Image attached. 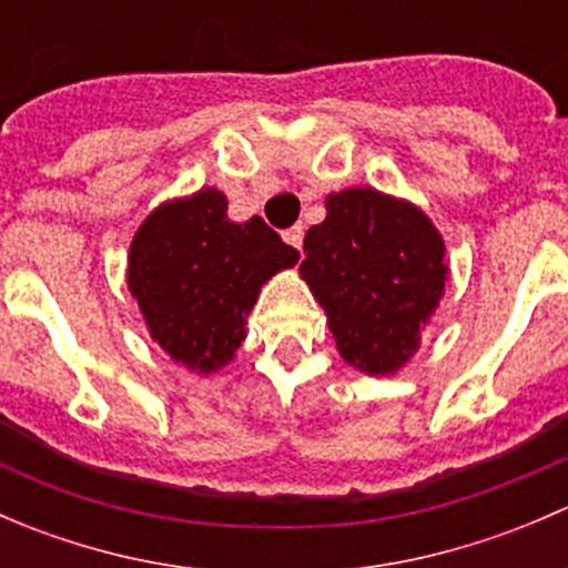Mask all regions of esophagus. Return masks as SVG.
Segmentation results:
<instances>
[{"instance_id": "esophagus-1", "label": "esophagus", "mask_w": 568, "mask_h": 568, "mask_svg": "<svg viewBox=\"0 0 568 568\" xmlns=\"http://www.w3.org/2000/svg\"><path fill=\"white\" fill-rule=\"evenodd\" d=\"M283 239H285V244H291V247L302 250V239H305V231H302V225H294V227H288V231L283 233Z\"/></svg>"}]
</instances>
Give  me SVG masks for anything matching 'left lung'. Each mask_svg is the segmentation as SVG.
<instances>
[{
  "instance_id": "8db88e82",
  "label": "left lung",
  "mask_w": 568,
  "mask_h": 568,
  "mask_svg": "<svg viewBox=\"0 0 568 568\" xmlns=\"http://www.w3.org/2000/svg\"><path fill=\"white\" fill-rule=\"evenodd\" d=\"M305 252L300 274L341 357L371 376L404 368L448 277L434 222L371 186L343 189L326 197V220L307 231Z\"/></svg>"
}]
</instances>
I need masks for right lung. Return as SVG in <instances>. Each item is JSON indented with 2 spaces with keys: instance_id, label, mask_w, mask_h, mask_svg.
I'll return each mask as SVG.
<instances>
[{
  "instance_id": "obj_1",
  "label": "right lung",
  "mask_w": 568,
  "mask_h": 568,
  "mask_svg": "<svg viewBox=\"0 0 568 568\" xmlns=\"http://www.w3.org/2000/svg\"><path fill=\"white\" fill-rule=\"evenodd\" d=\"M296 261L261 216L227 220L225 194L209 186L148 214L125 280L153 341L192 374H211L247 337L261 285Z\"/></svg>"
}]
</instances>
